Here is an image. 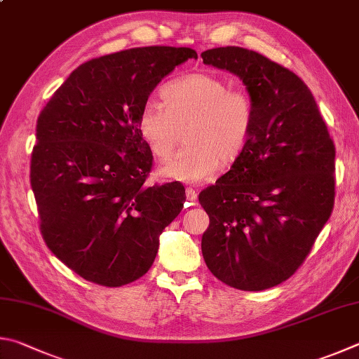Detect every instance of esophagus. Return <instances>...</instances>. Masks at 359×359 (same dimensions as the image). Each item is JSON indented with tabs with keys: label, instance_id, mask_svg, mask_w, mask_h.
Wrapping results in <instances>:
<instances>
[{
	"label": "esophagus",
	"instance_id": "1",
	"mask_svg": "<svg viewBox=\"0 0 359 359\" xmlns=\"http://www.w3.org/2000/svg\"><path fill=\"white\" fill-rule=\"evenodd\" d=\"M197 196H198V194H197L196 189H192V187H187V189H186L187 202L194 205V203H196V200H197Z\"/></svg>",
	"mask_w": 359,
	"mask_h": 359
}]
</instances>
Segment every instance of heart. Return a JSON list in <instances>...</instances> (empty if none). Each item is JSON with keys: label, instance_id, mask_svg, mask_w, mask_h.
<instances>
[{"label": "heart", "instance_id": "1", "mask_svg": "<svg viewBox=\"0 0 359 359\" xmlns=\"http://www.w3.org/2000/svg\"><path fill=\"white\" fill-rule=\"evenodd\" d=\"M163 104L142 107L138 130L156 157L167 159L183 140L186 147L159 168L172 180L197 183L221 165L233 163L248 148L255 126L250 94L231 90L211 74H189L162 88Z\"/></svg>", "mask_w": 359, "mask_h": 359}]
</instances>
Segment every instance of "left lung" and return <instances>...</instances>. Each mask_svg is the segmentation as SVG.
Returning <instances> with one entry per match:
<instances>
[{
    "mask_svg": "<svg viewBox=\"0 0 359 359\" xmlns=\"http://www.w3.org/2000/svg\"><path fill=\"white\" fill-rule=\"evenodd\" d=\"M235 74L255 104L248 148L200 192L210 216L206 266L238 290L282 284L303 265L334 205V143L316 99L297 74L241 47L202 53Z\"/></svg>",
    "mask_w": 359,
    "mask_h": 359,
    "instance_id": "8db88e82",
    "label": "left lung"
}]
</instances>
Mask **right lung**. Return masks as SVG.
I'll list each match as a JSON object with an SVG mask.
<instances>
[{
    "label": "right lung",
    "mask_w": 359,
    "mask_h": 359,
    "mask_svg": "<svg viewBox=\"0 0 359 359\" xmlns=\"http://www.w3.org/2000/svg\"><path fill=\"white\" fill-rule=\"evenodd\" d=\"M197 52L138 47L83 62L39 113L31 187L47 248L80 278L121 287L148 271L184 186L144 184L153 153L138 116L159 81Z\"/></svg>",
    "instance_id": "right-lung-1"
}]
</instances>
